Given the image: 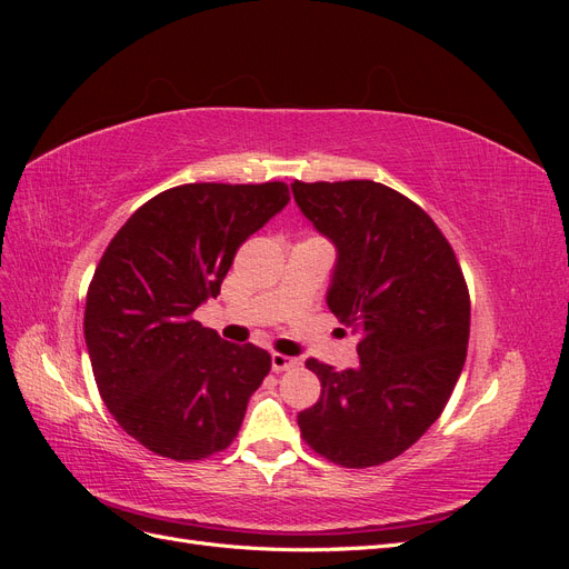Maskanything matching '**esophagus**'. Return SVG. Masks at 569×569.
Masks as SVG:
<instances>
[{
  "label": "esophagus",
  "instance_id": "1",
  "mask_svg": "<svg viewBox=\"0 0 569 569\" xmlns=\"http://www.w3.org/2000/svg\"><path fill=\"white\" fill-rule=\"evenodd\" d=\"M272 370L274 372H284V370H291V368H299L301 360L299 358H291V356H284V353H272Z\"/></svg>",
  "mask_w": 569,
  "mask_h": 569
}]
</instances>
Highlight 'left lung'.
I'll use <instances>...</instances> for the list:
<instances>
[{
  "instance_id": "8db88e82",
  "label": "left lung",
  "mask_w": 569,
  "mask_h": 569,
  "mask_svg": "<svg viewBox=\"0 0 569 569\" xmlns=\"http://www.w3.org/2000/svg\"><path fill=\"white\" fill-rule=\"evenodd\" d=\"M291 189L339 249L327 306L360 335L356 370L306 360L322 389L299 412L301 437L341 468H375L410 449L449 403L468 356V282L437 222L396 189L372 180Z\"/></svg>"
}]
</instances>
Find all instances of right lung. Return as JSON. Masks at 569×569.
<instances>
[{
    "label": "right lung",
    "mask_w": 569,
    "mask_h": 569,
    "mask_svg": "<svg viewBox=\"0 0 569 569\" xmlns=\"http://www.w3.org/2000/svg\"><path fill=\"white\" fill-rule=\"evenodd\" d=\"M284 182L170 187L137 209L94 270L84 341L116 422L151 453L203 460L226 451L270 353L194 320L220 295L237 249L282 211Z\"/></svg>",
    "instance_id": "right-lung-1"
}]
</instances>
